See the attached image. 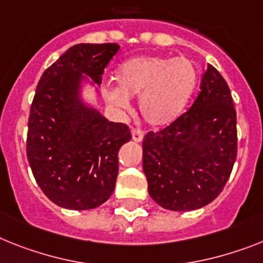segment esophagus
Listing matches in <instances>:
<instances>
[{"mask_svg":"<svg viewBox=\"0 0 263 263\" xmlns=\"http://www.w3.org/2000/svg\"><path fill=\"white\" fill-rule=\"evenodd\" d=\"M143 138H144V132L140 128H134L132 129V140L134 142H142Z\"/></svg>","mask_w":263,"mask_h":263,"instance_id":"esophagus-1","label":"esophagus"}]
</instances>
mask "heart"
<instances>
[{
  "mask_svg": "<svg viewBox=\"0 0 263 263\" xmlns=\"http://www.w3.org/2000/svg\"><path fill=\"white\" fill-rule=\"evenodd\" d=\"M115 80L118 88L105 92L109 104L128 111V98H140L143 119L149 125L163 127L183 114L195 92L198 70L186 57L138 56L121 64Z\"/></svg>",
  "mask_w": 263,
  "mask_h": 263,
  "instance_id": "1",
  "label": "heart"
}]
</instances>
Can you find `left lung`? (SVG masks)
<instances>
[{"mask_svg":"<svg viewBox=\"0 0 263 263\" xmlns=\"http://www.w3.org/2000/svg\"><path fill=\"white\" fill-rule=\"evenodd\" d=\"M237 143L230 88L209 64L189 111L143 139V170L151 198L173 211L196 210L211 203L230 178Z\"/></svg>","mask_w":263,"mask_h":263,"instance_id":"8db88e82","label":"left lung"}]
</instances>
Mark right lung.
Masks as SVG:
<instances>
[{"mask_svg":"<svg viewBox=\"0 0 263 263\" xmlns=\"http://www.w3.org/2000/svg\"><path fill=\"white\" fill-rule=\"evenodd\" d=\"M118 44L70 46L40 79L30 105L26 155L40 189L69 210H90L109 199L118 178V152L131 140L123 123L105 119L81 100L87 77L101 84Z\"/></svg>","mask_w":263,"mask_h":263,"instance_id":"add662e5","label":"right lung"}]
</instances>
